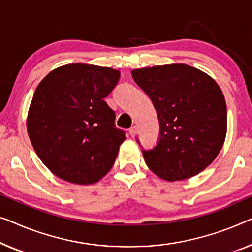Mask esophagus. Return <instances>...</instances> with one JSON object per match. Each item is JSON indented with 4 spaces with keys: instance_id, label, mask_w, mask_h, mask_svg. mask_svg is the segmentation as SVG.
I'll return each instance as SVG.
<instances>
[{
    "instance_id": "1",
    "label": "esophagus",
    "mask_w": 252,
    "mask_h": 252,
    "mask_svg": "<svg viewBox=\"0 0 252 252\" xmlns=\"http://www.w3.org/2000/svg\"><path fill=\"white\" fill-rule=\"evenodd\" d=\"M137 132H138V129H137V126H132V127H131V129H130V134H131V137H136Z\"/></svg>"
}]
</instances>
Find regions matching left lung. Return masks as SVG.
<instances>
[{"label":"left lung","mask_w":252,"mask_h":252,"mask_svg":"<svg viewBox=\"0 0 252 252\" xmlns=\"http://www.w3.org/2000/svg\"><path fill=\"white\" fill-rule=\"evenodd\" d=\"M131 73L152 99L159 122L158 142L153 149H142L146 164L166 181L200 173L219 155L226 136V103L219 85L186 64Z\"/></svg>","instance_id":"8db88e82"}]
</instances>
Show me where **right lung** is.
Masks as SVG:
<instances>
[{"instance_id": "obj_1", "label": "right lung", "mask_w": 252, "mask_h": 252, "mask_svg": "<svg viewBox=\"0 0 252 252\" xmlns=\"http://www.w3.org/2000/svg\"><path fill=\"white\" fill-rule=\"evenodd\" d=\"M120 72L82 63L47 74L33 93L27 130L40 160L60 179L92 185L107 174L126 132L104 98Z\"/></svg>"}]
</instances>
